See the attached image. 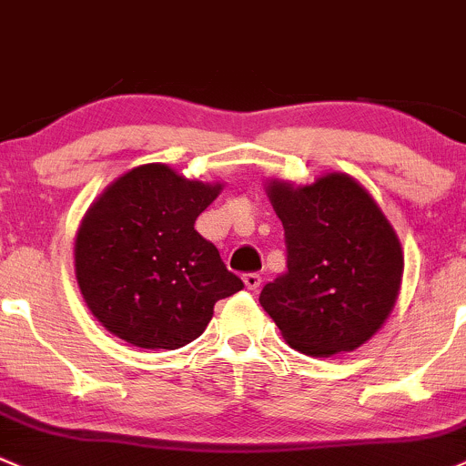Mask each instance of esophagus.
I'll list each match as a JSON object with an SVG mask.
<instances>
[{
	"instance_id": "34e87169",
	"label": "esophagus",
	"mask_w": 466,
	"mask_h": 466,
	"mask_svg": "<svg viewBox=\"0 0 466 466\" xmlns=\"http://www.w3.org/2000/svg\"><path fill=\"white\" fill-rule=\"evenodd\" d=\"M242 280H244V287H247V289H251V291L260 289V285H262L260 273H244Z\"/></svg>"
}]
</instances>
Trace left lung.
<instances>
[{
  "label": "left lung",
  "instance_id": "1",
  "mask_svg": "<svg viewBox=\"0 0 466 466\" xmlns=\"http://www.w3.org/2000/svg\"><path fill=\"white\" fill-rule=\"evenodd\" d=\"M287 271L260 305L287 343L309 357L352 352L390 316L404 273L395 228L359 181L328 172L314 184L268 181Z\"/></svg>",
  "mask_w": 466,
  "mask_h": 466
}]
</instances>
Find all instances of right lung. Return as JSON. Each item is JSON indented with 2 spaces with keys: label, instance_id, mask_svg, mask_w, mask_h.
I'll return each mask as SVG.
<instances>
[{
  "label": "right lung",
  "instance_id": "add662e5",
  "mask_svg": "<svg viewBox=\"0 0 466 466\" xmlns=\"http://www.w3.org/2000/svg\"><path fill=\"white\" fill-rule=\"evenodd\" d=\"M219 190L146 163L89 206L76 235V278L107 332L143 350H177L204 332L218 300L242 289L195 231Z\"/></svg>",
  "mask_w": 466,
  "mask_h": 466
}]
</instances>
